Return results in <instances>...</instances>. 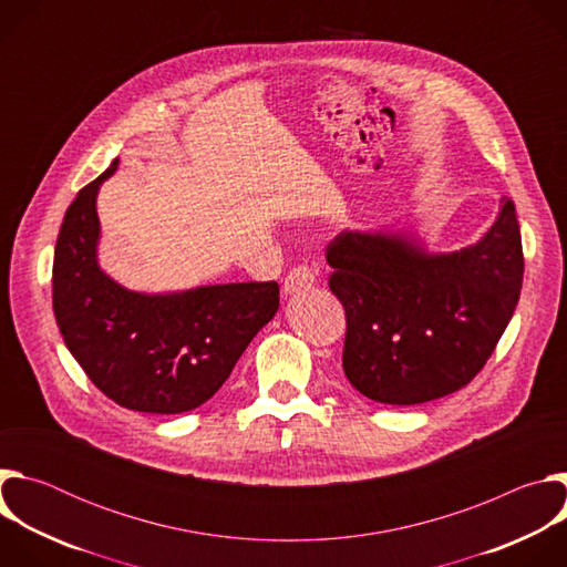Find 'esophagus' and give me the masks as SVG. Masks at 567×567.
<instances>
[{"label": "esophagus", "instance_id": "esophagus-1", "mask_svg": "<svg viewBox=\"0 0 567 567\" xmlns=\"http://www.w3.org/2000/svg\"><path fill=\"white\" fill-rule=\"evenodd\" d=\"M313 282H316V271L311 267H307V265L293 267L289 271V276L285 278V293H296V291L309 289Z\"/></svg>", "mask_w": 567, "mask_h": 567}]
</instances>
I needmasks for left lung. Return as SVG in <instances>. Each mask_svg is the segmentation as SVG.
Wrapping results in <instances>:
<instances>
[{"label":"left lung","mask_w":567,"mask_h":567,"mask_svg":"<svg viewBox=\"0 0 567 567\" xmlns=\"http://www.w3.org/2000/svg\"><path fill=\"white\" fill-rule=\"evenodd\" d=\"M475 247L429 256L403 237L339 233L326 249L346 309L343 370L372 401L413 406L451 394L484 368L523 287L516 206Z\"/></svg>","instance_id":"1"}]
</instances>
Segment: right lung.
Returning a JSON list of instances; mask_svg holds the SVG:
<instances>
[{
	"label": "right lung",
	"instance_id": "obj_1",
	"mask_svg": "<svg viewBox=\"0 0 567 567\" xmlns=\"http://www.w3.org/2000/svg\"><path fill=\"white\" fill-rule=\"evenodd\" d=\"M118 158L75 195L53 256V313L73 359L118 406L177 415L208 401L280 305L276 280L145 296L96 262L99 186Z\"/></svg>",
	"mask_w": 567,
	"mask_h": 567
}]
</instances>
